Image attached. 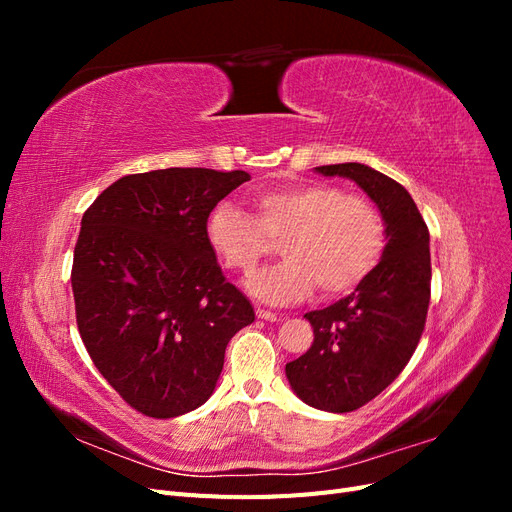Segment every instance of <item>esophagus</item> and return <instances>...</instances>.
I'll list each match as a JSON object with an SVG mask.
<instances>
[{
    "mask_svg": "<svg viewBox=\"0 0 512 512\" xmlns=\"http://www.w3.org/2000/svg\"><path fill=\"white\" fill-rule=\"evenodd\" d=\"M256 316H258L260 320H267V322L282 320L280 314H273V312H269V309H265V307H256Z\"/></svg>",
    "mask_w": 512,
    "mask_h": 512,
    "instance_id": "1",
    "label": "esophagus"
}]
</instances>
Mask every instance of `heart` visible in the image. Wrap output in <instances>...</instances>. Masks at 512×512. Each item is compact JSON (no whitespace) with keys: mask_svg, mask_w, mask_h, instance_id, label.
<instances>
[{"mask_svg":"<svg viewBox=\"0 0 512 512\" xmlns=\"http://www.w3.org/2000/svg\"><path fill=\"white\" fill-rule=\"evenodd\" d=\"M252 215L222 203L207 215L209 250L230 271L250 277L280 243L284 260L250 282L254 297L294 303L314 288L342 297L376 271L386 250V222L367 196L331 183H299L260 192Z\"/></svg>","mask_w":512,"mask_h":512,"instance_id":"obj_1","label":"heart"}]
</instances>
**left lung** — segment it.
<instances>
[{"label":"left lung","instance_id":"8db88e82","mask_svg":"<svg viewBox=\"0 0 512 512\" xmlns=\"http://www.w3.org/2000/svg\"><path fill=\"white\" fill-rule=\"evenodd\" d=\"M348 177L374 200L386 222V250L376 271L324 309L305 314L314 344L286 363V376L305 404L352 412L389 386L418 346L431 297L429 230L404 185L365 164L318 166Z\"/></svg>","mask_w":512,"mask_h":512}]
</instances>
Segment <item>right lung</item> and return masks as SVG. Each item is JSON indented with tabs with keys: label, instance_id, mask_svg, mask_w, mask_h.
<instances>
[{
	"label": "right lung",
	"instance_id": "1",
	"mask_svg": "<svg viewBox=\"0 0 512 512\" xmlns=\"http://www.w3.org/2000/svg\"><path fill=\"white\" fill-rule=\"evenodd\" d=\"M245 181V170H151L108 185L83 215L70 275L76 324L136 412L173 418L203 406L230 337L254 322L205 239L211 209Z\"/></svg>",
	"mask_w": 512,
	"mask_h": 512
}]
</instances>
